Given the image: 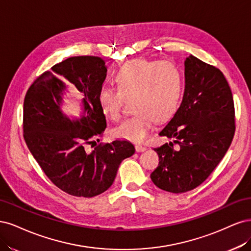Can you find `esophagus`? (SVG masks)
<instances>
[{
    "instance_id": "obj_1",
    "label": "esophagus",
    "mask_w": 251,
    "mask_h": 251,
    "mask_svg": "<svg viewBox=\"0 0 251 251\" xmlns=\"http://www.w3.org/2000/svg\"><path fill=\"white\" fill-rule=\"evenodd\" d=\"M146 149H147V148L145 147V146H143V145H135V150H136V152H143V151H145Z\"/></svg>"
}]
</instances>
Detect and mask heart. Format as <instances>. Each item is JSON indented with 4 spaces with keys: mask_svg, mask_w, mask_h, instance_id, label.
<instances>
[{
    "mask_svg": "<svg viewBox=\"0 0 251 251\" xmlns=\"http://www.w3.org/2000/svg\"><path fill=\"white\" fill-rule=\"evenodd\" d=\"M117 88L103 86L98 104L103 115L118 121L125 100H132L134 114L117 126L111 134L117 139L140 143L153 125L165 122L178 108L182 94V75L172 62L136 58L128 61L115 76Z\"/></svg>",
    "mask_w": 251,
    "mask_h": 251,
    "instance_id": "1",
    "label": "heart"
}]
</instances>
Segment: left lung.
Segmentation results:
<instances>
[{
	"label": "left lung",
	"mask_w": 251,
	"mask_h": 251,
	"mask_svg": "<svg viewBox=\"0 0 251 251\" xmlns=\"http://www.w3.org/2000/svg\"><path fill=\"white\" fill-rule=\"evenodd\" d=\"M234 129L232 94L222 72L190 55L182 102L158 133L172 141L154 148L159 163L151 180L175 194L197 188L227 152Z\"/></svg>",
	"instance_id": "8db88e82"
}]
</instances>
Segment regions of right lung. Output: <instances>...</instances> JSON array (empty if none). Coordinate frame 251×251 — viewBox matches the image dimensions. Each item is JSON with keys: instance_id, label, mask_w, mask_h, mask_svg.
Instances as JSON below:
<instances>
[{"instance_id": "add662e5", "label": "right lung", "mask_w": 251, "mask_h": 251, "mask_svg": "<svg viewBox=\"0 0 251 251\" xmlns=\"http://www.w3.org/2000/svg\"><path fill=\"white\" fill-rule=\"evenodd\" d=\"M106 72L100 57H70L40 75L24 100V139L30 152L56 187L76 197L91 198L108 190L120 164L135 152L125 140L85 150L106 128L98 104ZM69 84L83 96L79 117L62 109Z\"/></svg>"}]
</instances>
